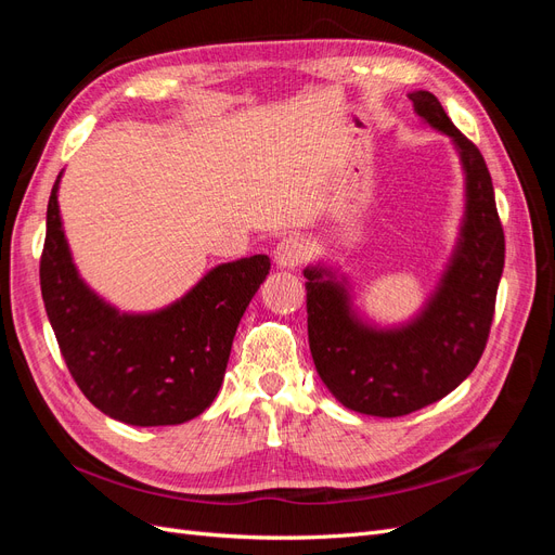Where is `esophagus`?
I'll use <instances>...</instances> for the list:
<instances>
[{
    "label": "esophagus",
    "mask_w": 555,
    "mask_h": 555,
    "mask_svg": "<svg viewBox=\"0 0 555 555\" xmlns=\"http://www.w3.org/2000/svg\"><path fill=\"white\" fill-rule=\"evenodd\" d=\"M273 259L280 268H296L308 259V243L300 236L282 238L273 249Z\"/></svg>",
    "instance_id": "obj_1"
}]
</instances>
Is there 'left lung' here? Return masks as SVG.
I'll use <instances>...</instances> for the list:
<instances>
[{
    "mask_svg": "<svg viewBox=\"0 0 555 555\" xmlns=\"http://www.w3.org/2000/svg\"><path fill=\"white\" fill-rule=\"evenodd\" d=\"M416 115L453 141L465 173V215L438 289L412 322L377 328L351 310L347 278L308 266V340L319 377L347 410L402 416L444 398L475 371L495 312L505 233L479 147L453 127L438 96L410 94Z\"/></svg>",
    "mask_w": 555,
    "mask_h": 555,
    "instance_id": "8db88e82",
    "label": "left lung"
}]
</instances>
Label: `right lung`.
<instances>
[{
    "label": "right lung",
    "mask_w": 555,
    "mask_h": 555,
    "mask_svg": "<svg viewBox=\"0 0 555 555\" xmlns=\"http://www.w3.org/2000/svg\"><path fill=\"white\" fill-rule=\"evenodd\" d=\"M60 178L48 198L39 278L66 367L92 405L117 422H190L220 391L233 335L271 259L255 255L220 263L171 306L120 312L76 271L57 206Z\"/></svg>",
    "instance_id": "right-lung-1"
}]
</instances>
